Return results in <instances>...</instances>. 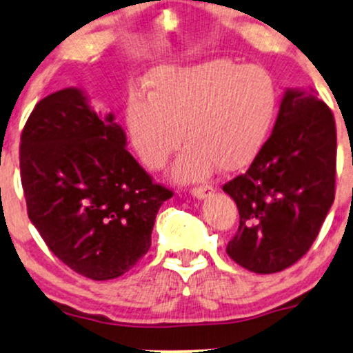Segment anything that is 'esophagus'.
I'll use <instances>...</instances> for the list:
<instances>
[{"mask_svg":"<svg viewBox=\"0 0 353 353\" xmlns=\"http://www.w3.org/2000/svg\"><path fill=\"white\" fill-rule=\"evenodd\" d=\"M192 194L198 200H205V198H210L213 194V188L211 186H200V188H193Z\"/></svg>","mask_w":353,"mask_h":353,"instance_id":"obj_1","label":"esophagus"}]
</instances>
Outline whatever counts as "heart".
<instances>
[{
  "label": "heart",
  "instance_id": "heart-1",
  "mask_svg": "<svg viewBox=\"0 0 353 353\" xmlns=\"http://www.w3.org/2000/svg\"><path fill=\"white\" fill-rule=\"evenodd\" d=\"M147 87L148 97L130 95L127 101L128 137L145 167L161 170L183 135L186 148L172 170L178 183L206 180L214 167L221 173L248 167L276 117L271 72L228 57L157 68Z\"/></svg>",
  "mask_w": 353,
  "mask_h": 353
}]
</instances>
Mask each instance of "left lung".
<instances>
[{
	"label": "left lung",
	"mask_w": 353,
	"mask_h": 353,
	"mask_svg": "<svg viewBox=\"0 0 353 353\" xmlns=\"http://www.w3.org/2000/svg\"><path fill=\"white\" fill-rule=\"evenodd\" d=\"M335 155L329 107L305 89H285L271 137L248 172L223 186L239 211L228 256L258 274L299 261L334 203Z\"/></svg>",
	"instance_id": "1"
}]
</instances>
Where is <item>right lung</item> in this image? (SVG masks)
<instances>
[{"instance_id": "add662e5", "label": "right lung", "mask_w": 353, "mask_h": 353, "mask_svg": "<svg viewBox=\"0 0 353 353\" xmlns=\"http://www.w3.org/2000/svg\"><path fill=\"white\" fill-rule=\"evenodd\" d=\"M115 115L79 87L37 102L19 147L28 216L65 266L94 281L122 276L147 254L170 190L127 150Z\"/></svg>"}]
</instances>
